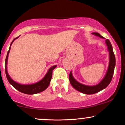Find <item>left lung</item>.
<instances>
[{
    "label": "left lung",
    "mask_w": 125,
    "mask_h": 125,
    "mask_svg": "<svg viewBox=\"0 0 125 125\" xmlns=\"http://www.w3.org/2000/svg\"><path fill=\"white\" fill-rule=\"evenodd\" d=\"M92 34L101 38H104L103 36L101 35L98 32H93ZM105 42L108 46V51L109 52V66H108V70L106 72L105 76L100 83L98 84L97 85H93V86L82 84L74 79V77H73V75H72V72H70V74H69V81H70V84L73 87V88H74L75 89L80 91V92L85 94H93L98 93L99 91L105 88L109 84L111 80H112L114 69H115V56L114 55L112 45H111L109 40L106 39L105 40Z\"/></svg>",
    "instance_id": "left-lung-1"
}]
</instances>
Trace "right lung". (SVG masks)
<instances>
[{
	"label": "right lung",
	"instance_id": "obj_1",
	"mask_svg": "<svg viewBox=\"0 0 125 125\" xmlns=\"http://www.w3.org/2000/svg\"><path fill=\"white\" fill-rule=\"evenodd\" d=\"M18 38V37H17ZM17 38H14L13 40V41L11 42V44H10L9 50L8 52H7L6 58L5 62H6V66H5V72H6V77L7 80H8L9 82L10 83V84L11 85H13L16 89H17L18 91H19L20 92L24 93L26 94H37V93H41L42 91H44L46 89L48 88V87L49 86V84H50L51 79H52V71L53 70V69L56 67V65L53 66L51 67L50 69L48 70V71L46 73L45 76H44V77L40 81H39L38 82L36 83L32 84H21L17 83L16 82H14V80H13L11 79V77H10V76L9 75L8 73H7V59H8V56L10 50V46H11L12 43L13 42V41L17 39Z\"/></svg>",
	"mask_w": 125,
	"mask_h": 125
}]
</instances>
